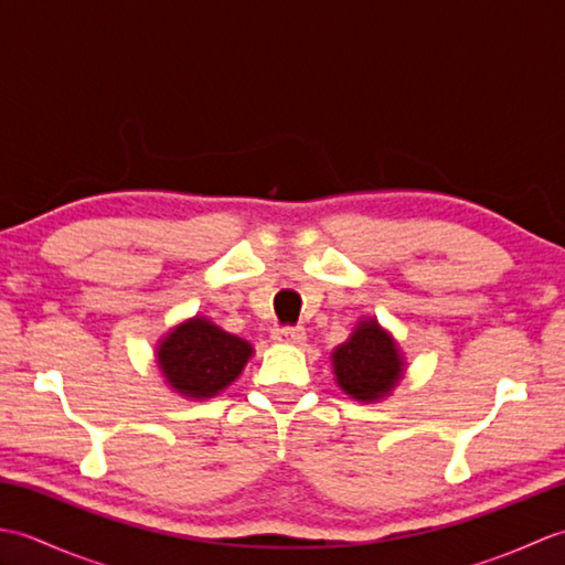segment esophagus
<instances>
[{"label": "esophagus", "mask_w": 565, "mask_h": 565, "mask_svg": "<svg viewBox=\"0 0 565 565\" xmlns=\"http://www.w3.org/2000/svg\"><path fill=\"white\" fill-rule=\"evenodd\" d=\"M271 340L279 342V344H301L306 340V330L303 328H291V326L276 328L274 334H271Z\"/></svg>", "instance_id": "obj_1"}]
</instances>
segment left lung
<instances>
[{"mask_svg":"<svg viewBox=\"0 0 565 565\" xmlns=\"http://www.w3.org/2000/svg\"><path fill=\"white\" fill-rule=\"evenodd\" d=\"M338 386L362 403H376L403 379V354L374 318L356 322L352 338L332 352Z\"/></svg>","mask_w":565,"mask_h":565,"instance_id":"8db88e82","label":"left lung"}]
</instances>
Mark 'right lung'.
<instances>
[{
	"label": "right lung",
	"mask_w": 565,
	"mask_h": 565,
	"mask_svg": "<svg viewBox=\"0 0 565 565\" xmlns=\"http://www.w3.org/2000/svg\"><path fill=\"white\" fill-rule=\"evenodd\" d=\"M252 344L213 326L206 318H191L177 326L158 344V364L164 381L186 398H213L239 376Z\"/></svg>",
	"instance_id": "add662e5"
}]
</instances>
